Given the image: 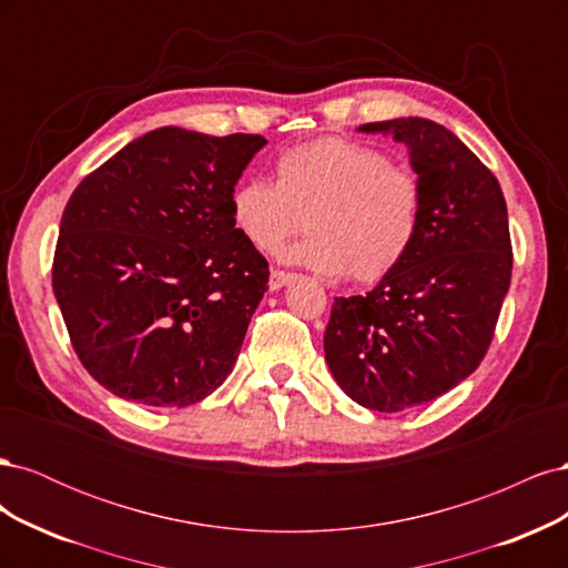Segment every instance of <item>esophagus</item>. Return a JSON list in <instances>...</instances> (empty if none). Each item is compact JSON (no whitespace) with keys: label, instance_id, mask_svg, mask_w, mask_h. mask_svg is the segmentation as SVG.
<instances>
[{"label":"esophagus","instance_id":"obj_1","mask_svg":"<svg viewBox=\"0 0 568 568\" xmlns=\"http://www.w3.org/2000/svg\"><path fill=\"white\" fill-rule=\"evenodd\" d=\"M296 280L294 272H284V270H272L270 272V291H280L282 286L291 284Z\"/></svg>","mask_w":568,"mask_h":568}]
</instances>
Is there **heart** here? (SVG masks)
Instances as JSON below:
<instances>
[{
	"mask_svg": "<svg viewBox=\"0 0 568 568\" xmlns=\"http://www.w3.org/2000/svg\"><path fill=\"white\" fill-rule=\"evenodd\" d=\"M274 175L246 178L230 196L236 232L257 251H277L305 217L307 234L284 251L288 263L379 282L417 242L422 182L379 149L326 136L282 151Z\"/></svg>",
	"mask_w": 568,
	"mask_h": 568,
	"instance_id": "heart-1",
	"label": "heart"
}]
</instances>
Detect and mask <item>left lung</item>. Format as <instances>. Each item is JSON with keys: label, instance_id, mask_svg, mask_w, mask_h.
Wrapping results in <instances>:
<instances>
[{"label": "left lung", "instance_id": "obj_1", "mask_svg": "<svg viewBox=\"0 0 568 568\" xmlns=\"http://www.w3.org/2000/svg\"><path fill=\"white\" fill-rule=\"evenodd\" d=\"M357 130L407 146L424 217L398 267L365 296L334 298L324 357L357 405L403 412L448 393L484 359L511 280L507 203L490 170L434 120Z\"/></svg>", "mask_w": 568, "mask_h": 568}]
</instances>
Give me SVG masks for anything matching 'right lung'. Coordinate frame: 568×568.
I'll return each instance as SVG.
<instances>
[{"instance_id": "obj_1", "label": "right lung", "mask_w": 568, "mask_h": 568, "mask_svg": "<svg viewBox=\"0 0 568 568\" xmlns=\"http://www.w3.org/2000/svg\"><path fill=\"white\" fill-rule=\"evenodd\" d=\"M265 144L159 128L68 199L51 284L80 363L118 398L186 407L227 379L270 280L230 196Z\"/></svg>"}]
</instances>
